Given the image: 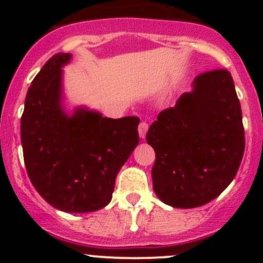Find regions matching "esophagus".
<instances>
[{"label": "esophagus", "mask_w": 263, "mask_h": 263, "mask_svg": "<svg viewBox=\"0 0 263 263\" xmlns=\"http://www.w3.org/2000/svg\"><path fill=\"white\" fill-rule=\"evenodd\" d=\"M147 129H148V124L146 123V122H141V123L139 124V135L141 139H145Z\"/></svg>", "instance_id": "obj_1"}]
</instances>
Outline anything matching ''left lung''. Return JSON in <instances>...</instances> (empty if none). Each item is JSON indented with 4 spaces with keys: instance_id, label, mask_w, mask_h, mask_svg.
<instances>
[{
    "instance_id": "1",
    "label": "left lung",
    "mask_w": 263,
    "mask_h": 263,
    "mask_svg": "<svg viewBox=\"0 0 263 263\" xmlns=\"http://www.w3.org/2000/svg\"><path fill=\"white\" fill-rule=\"evenodd\" d=\"M146 141L156 155L153 187L164 203L193 209L216 198L234 179L246 145L242 109L229 71L198 75L192 91L159 113Z\"/></svg>"
}]
</instances>
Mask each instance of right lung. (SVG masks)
Masks as SVG:
<instances>
[{
  "instance_id": "add662e5",
  "label": "right lung",
  "mask_w": 263,
  "mask_h": 263,
  "mask_svg": "<svg viewBox=\"0 0 263 263\" xmlns=\"http://www.w3.org/2000/svg\"><path fill=\"white\" fill-rule=\"evenodd\" d=\"M52 55L34 78L21 117L26 172L36 192L65 213H91L112 200L116 177L140 141L137 117L113 119L86 108H62V67Z\"/></svg>"
}]
</instances>
